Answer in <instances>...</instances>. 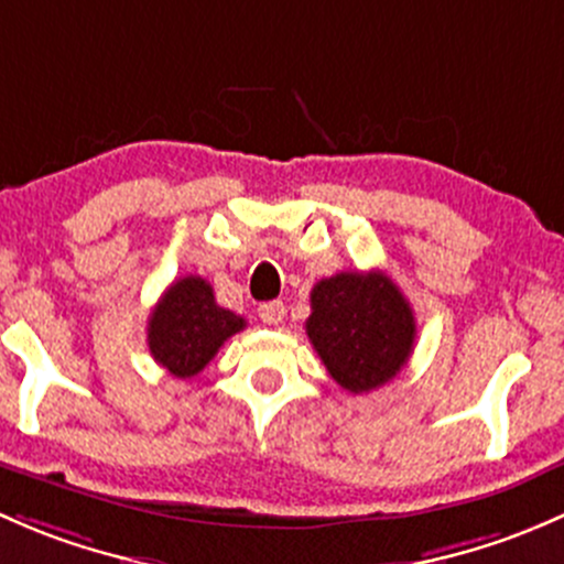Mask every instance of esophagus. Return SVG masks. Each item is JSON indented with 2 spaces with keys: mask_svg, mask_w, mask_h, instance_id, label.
Instances as JSON below:
<instances>
[{
  "mask_svg": "<svg viewBox=\"0 0 564 564\" xmlns=\"http://www.w3.org/2000/svg\"><path fill=\"white\" fill-rule=\"evenodd\" d=\"M258 315L265 325H280L284 321V304L282 301H265V304H260Z\"/></svg>",
  "mask_w": 564,
  "mask_h": 564,
  "instance_id": "1",
  "label": "esophagus"
}]
</instances>
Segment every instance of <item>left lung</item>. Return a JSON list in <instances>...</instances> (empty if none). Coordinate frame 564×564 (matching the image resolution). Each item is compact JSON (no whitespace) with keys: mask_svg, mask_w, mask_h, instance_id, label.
<instances>
[{"mask_svg":"<svg viewBox=\"0 0 564 564\" xmlns=\"http://www.w3.org/2000/svg\"><path fill=\"white\" fill-rule=\"evenodd\" d=\"M306 336L328 375L350 393L386 386L415 347V317L382 271H341L312 288Z\"/></svg>","mask_w":564,"mask_h":564,"instance_id":"1","label":"left lung"}]
</instances>
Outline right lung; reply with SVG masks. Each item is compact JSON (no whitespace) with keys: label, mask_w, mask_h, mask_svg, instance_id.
I'll return each instance as SVG.
<instances>
[{"label":"right lung","mask_w":564,"mask_h":564,"mask_svg":"<svg viewBox=\"0 0 564 564\" xmlns=\"http://www.w3.org/2000/svg\"><path fill=\"white\" fill-rule=\"evenodd\" d=\"M247 328L241 315L214 301V288L203 276L173 282L149 317V350L173 377L200 375L219 347Z\"/></svg>","instance_id":"obj_1"}]
</instances>
